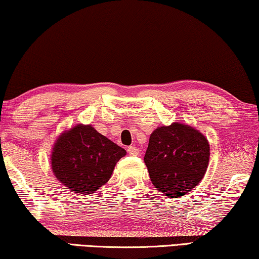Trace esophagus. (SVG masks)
<instances>
[{
    "instance_id": "obj_1",
    "label": "esophagus",
    "mask_w": 259,
    "mask_h": 259,
    "mask_svg": "<svg viewBox=\"0 0 259 259\" xmlns=\"http://www.w3.org/2000/svg\"><path fill=\"white\" fill-rule=\"evenodd\" d=\"M127 152H128V154L131 155H138L139 154V150L136 146H130L127 148Z\"/></svg>"
}]
</instances>
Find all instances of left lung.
<instances>
[{
	"label": "left lung",
	"mask_w": 259,
	"mask_h": 259,
	"mask_svg": "<svg viewBox=\"0 0 259 259\" xmlns=\"http://www.w3.org/2000/svg\"><path fill=\"white\" fill-rule=\"evenodd\" d=\"M210 160L207 138L182 122L159 126L152 132L144 161L159 192L178 198L204 178Z\"/></svg>",
	"instance_id": "obj_1"
}]
</instances>
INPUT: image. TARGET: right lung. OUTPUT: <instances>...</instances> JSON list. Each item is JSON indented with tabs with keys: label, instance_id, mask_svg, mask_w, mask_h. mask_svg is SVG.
<instances>
[{
	"label": "right lung",
	"instance_id": "1",
	"mask_svg": "<svg viewBox=\"0 0 259 259\" xmlns=\"http://www.w3.org/2000/svg\"><path fill=\"white\" fill-rule=\"evenodd\" d=\"M122 147L107 139L92 125L66 130L55 140L51 165L55 178L70 192L93 194L111 178Z\"/></svg>",
	"mask_w": 259,
	"mask_h": 259
}]
</instances>
